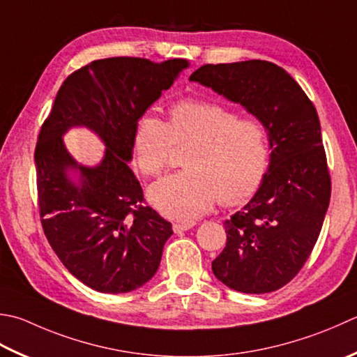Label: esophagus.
<instances>
[{"mask_svg":"<svg viewBox=\"0 0 357 357\" xmlns=\"http://www.w3.org/2000/svg\"><path fill=\"white\" fill-rule=\"evenodd\" d=\"M193 226H195L193 222H174L173 230L176 234H181V232H185V230H188V229H192Z\"/></svg>","mask_w":357,"mask_h":357,"instance_id":"obj_1","label":"esophagus"}]
</instances>
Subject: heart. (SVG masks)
Wrapping results in <instances>:
<instances>
[{"label":"heart","instance_id":"obj_1","mask_svg":"<svg viewBox=\"0 0 357 357\" xmlns=\"http://www.w3.org/2000/svg\"><path fill=\"white\" fill-rule=\"evenodd\" d=\"M169 122L153 113L137 119L132 149L142 174L158 178L172 164L176 149L192 146L187 170L150 188L158 211L188 221L207 213L221 201L240 206L261 187L271 164L268 125L255 116H240L227 105L181 99L169 109Z\"/></svg>","mask_w":357,"mask_h":357}]
</instances>
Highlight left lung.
Here are the masks:
<instances>
[{
	"mask_svg": "<svg viewBox=\"0 0 357 357\" xmlns=\"http://www.w3.org/2000/svg\"><path fill=\"white\" fill-rule=\"evenodd\" d=\"M190 80L264 121L272 149L255 197L225 221L227 243L213 274L246 294L280 289L310 258L331 198L316 107L282 66L264 60L204 65Z\"/></svg>",
	"mask_w": 357,
	"mask_h": 357,
	"instance_id": "1",
	"label": "left lung"
}]
</instances>
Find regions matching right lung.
I'll use <instances>...</instances> for the list:
<instances>
[{
    "mask_svg": "<svg viewBox=\"0 0 357 357\" xmlns=\"http://www.w3.org/2000/svg\"><path fill=\"white\" fill-rule=\"evenodd\" d=\"M184 68V59L91 61L66 77L40 128L33 159L43 232L63 266L99 292L121 294L149 282L173 234L146 206L128 160L137 119ZM74 124L94 129L107 145L94 169L77 166L62 145ZM68 168L82 172L80 188L67 181Z\"/></svg>",
    "mask_w": 357,
    "mask_h": 357,
    "instance_id": "1",
    "label": "right lung"
}]
</instances>
